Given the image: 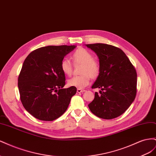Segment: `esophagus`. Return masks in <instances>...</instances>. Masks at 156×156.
Here are the masks:
<instances>
[{"label": "esophagus", "mask_w": 156, "mask_h": 156, "mask_svg": "<svg viewBox=\"0 0 156 156\" xmlns=\"http://www.w3.org/2000/svg\"><path fill=\"white\" fill-rule=\"evenodd\" d=\"M77 92L78 93H81V92H84V90H83V89H81V88H77Z\"/></svg>", "instance_id": "esophagus-1"}]
</instances>
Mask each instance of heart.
Returning a JSON list of instances; mask_svg holds the SVG:
<instances>
[{"label": "heart", "mask_w": 156, "mask_h": 156, "mask_svg": "<svg viewBox=\"0 0 156 156\" xmlns=\"http://www.w3.org/2000/svg\"><path fill=\"white\" fill-rule=\"evenodd\" d=\"M72 58L75 63L83 64L81 75H75L69 79L68 85L78 88L87 87L90 82V77L96 78L100 73V64L94 59L93 55L86 49L80 48L72 55ZM60 68L66 75H70L72 73V64L70 60L64 58L61 61Z\"/></svg>", "instance_id": "obj_1"}]
</instances>
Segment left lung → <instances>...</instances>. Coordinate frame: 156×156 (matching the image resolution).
<instances>
[{"label":"left lung","mask_w":156,"mask_h":156,"mask_svg":"<svg viewBox=\"0 0 156 156\" xmlns=\"http://www.w3.org/2000/svg\"><path fill=\"white\" fill-rule=\"evenodd\" d=\"M99 58L100 73L92 88L95 92L90 110L99 118L110 120L120 116L133 102L136 93V72L122 49L104 44L85 45Z\"/></svg>","instance_id":"left-lung-1"}]
</instances>
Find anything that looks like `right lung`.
I'll list each match as a JSON object with an SVG mask.
<instances>
[{
  "instance_id": "1",
  "label": "right lung",
  "mask_w": 156,
  "mask_h": 156,
  "mask_svg": "<svg viewBox=\"0 0 156 156\" xmlns=\"http://www.w3.org/2000/svg\"><path fill=\"white\" fill-rule=\"evenodd\" d=\"M76 45L44 47L27 56L18 77L23 107L36 119L53 121L68 107L76 87L64 88L65 74L60 68L64 56Z\"/></svg>"
}]
</instances>
